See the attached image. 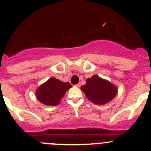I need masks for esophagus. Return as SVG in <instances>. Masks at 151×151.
I'll return each mask as SVG.
<instances>
[{"instance_id": "1", "label": "esophagus", "mask_w": 151, "mask_h": 151, "mask_svg": "<svg viewBox=\"0 0 151 151\" xmlns=\"http://www.w3.org/2000/svg\"><path fill=\"white\" fill-rule=\"evenodd\" d=\"M80 86H81V84H80V83H78V84H77V85H76V86H77V87H80Z\"/></svg>"}]
</instances>
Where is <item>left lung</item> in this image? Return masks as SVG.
Returning a JSON list of instances; mask_svg holds the SVG:
<instances>
[{"label":"left lung","mask_w":151,"mask_h":151,"mask_svg":"<svg viewBox=\"0 0 151 151\" xmlns=\"http://www.w3.org/2000/svg\"><path fill=\"white\" fill-rule=\"evenodd\" d=\"M81 90L89 100L96 105H103L110 102L117 93L116 86L97 75L88 78Z\"/></svg>","instance_id":"8db88e82"}]
</instances>
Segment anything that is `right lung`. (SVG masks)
<instances>
[{
	"mask_svg": "<svg viewBox=\"0 0 151 151\" xmlns=\"http://www.w3.org/2000/svg\"><path fill=\"white\" fill-rule=\"evenodd\" d=\"M71 87V84L68 82L63 83L52 77L37 89V98L45 105H56L60 103L65 91Z\"/></svg>",
	"mask_w": 151,
	"mask_h": 151,
	"instance_id": "1",
	"label": "right lung"
}]
</instances>
